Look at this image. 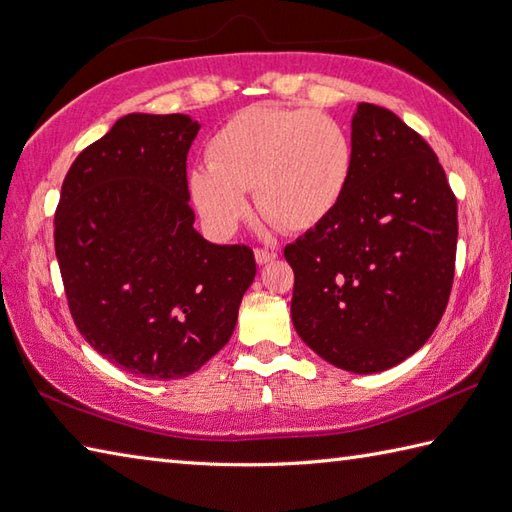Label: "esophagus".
<instances>
[{
    "mask_svg": "<svg viewBox=\"0 0 512 512\" xmlns=\"http://www.w3.org/2000/svg\"><path fill=\"white\" fill-rule=\"evenodd\" d=\"M255 259H257V264H270L277 259V253L268 248H255Z\"/></svg>",
    "mask_w": 512,
    "mask_h": 512,
    "instance_id": "1",
    "label": "esophagus"
}]
</instances>
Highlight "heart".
<instances>
[{"label":"heart","mask_w":512,"mask_h":512,"mask_svg":"<svg viewBox=\"0 0 512 512\" xmlns=\"http://www.w3.org/2000/svg\"><path fill=\"white\" fill-rule=\"evenodd\" d=\"M209 167L191 173V193L204 224L228 235L246 215L244 193L281 231L317 226L339 204L352 176V140L325 112L306 107H248L217 129Z\"/></svg>","instance_id":"heart-1"}]
</instances>
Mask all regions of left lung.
I'll use <instances>...</instances> for the list:
<instances>
[{
  "instance_id": "obj_1",
  "label": "left lung",
  "mask_w": 512,
  "mask_h": 512,
  "mask_svg": "<svg viewBox=\"0 0 512 512\" xmlns=\"http://www.w3.org/2000/svg\"><path fill=\"white\" fill-rule=\"evenodd\" d=\"M352 176L334 211L284 248L295 330L325 361L374 374L429 341L447 310L458 200L427 140L361 103Z\"/></svg>"
}]
</instances>
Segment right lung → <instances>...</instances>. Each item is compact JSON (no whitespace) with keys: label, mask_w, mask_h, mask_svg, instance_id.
Here are the masks:
<instances>
[{"label":"right lung","mask_w":512,"mask_h":512,"mask_svg":"<svg viewBox=\"0 0 512 512\" xmlns=\"http://www.w3.org/2000/svg\"><path fill=\"white\" fill-rule=\"evenodd\" d=\"M184 114H127L65 173L54 253L74 325L129 374L189 376L231 339L257 266L193 228Z\"/></svg>","instance_id":"1"}]
</instances>
